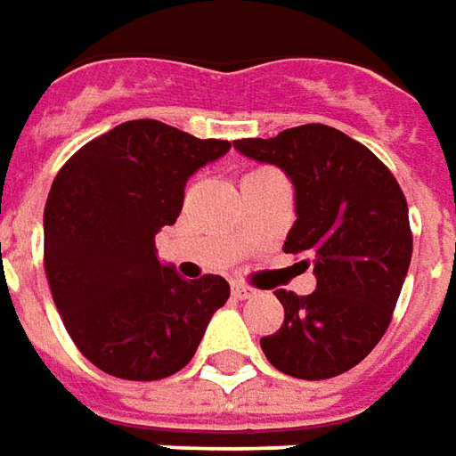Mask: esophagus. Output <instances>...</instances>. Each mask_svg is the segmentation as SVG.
Segmentation results:
<instances>
[{"label":"esophagus","mask_w":456,"mask_h":456,"mask_svg":"<svg viewBox=\"0 0 456 456\" xmlns=\"http://www.w3.org/2000/svg\"><path fill=\"white\" fill-rule=\"evenodd\" d=\"M254 289L252 287H244V284H234V287H232V297H234V299H252L254 297Z\"/></svg>","instance_id":"obj_1"}]
</instances>
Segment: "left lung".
Here are the masks:
<instances>
[{
    "instance_id": "obj_1",
    "label": "left lung",
    "mask_w": 456,
    "mask_h": 456,
    "mask_svg": "<svg viewBox=\"0 0 456 456\" xmlns=\"http://www.w3.org/2000/svg\"><path fill=\"white\" fill-rule=\"evenodd\" d=\"M234 150L274 164L294 187L284 252L309 256L317 289H277L280 332L262 337L272 367L297 379H330L370 354L389 327L411 259L407 200L364 144L327 124L237 139Z\"/></svg>"
}]
</instances>
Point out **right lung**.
Masks as SVG:
<instances>
[{"label": "right lung", "instance_id": "1", "mask_svg": "<svg viewBox=\"0 0 456 456\" xmlns=\"http://www.w3.org/2000/svg\"><path fill=\"white\" fill-rule=\"evenodd\" d=\"M232 150L134 119L59 169L45 207V269L67 332L94 367L151 382L187 367L229 299L227 280H182L154 237L175 224L189 176Z\"/></svg>", "mask_w": 456, "mask_h": 456}]
</instances>
